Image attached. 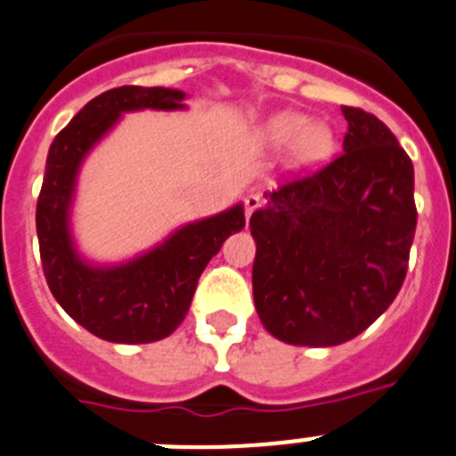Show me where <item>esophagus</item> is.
I'll return each instance as SVG.
<instances>
[{
    "label": "esophagus",
    "mask_w": 456,
    "mask_h": 456,
    "mask_svg": "<svg viewBox=\"0 0 456 456\" xmlns=\"http://www.w3.org/2000/svg\"><path fill=\"white\" fill-rule=\"evenodd\" d=\"M263 203L265 200L260 193H248L247 199H244V212H247V219L253 215V212H256V209L263 208Z\"/></svg>",
    "instance_id": "1"
}]
</instances>
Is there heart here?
<instances>
[{
  "instance_id": "heart-1",
  "label": "heart",
  "mask_w": 456,
  "mask_h": 456,
  "mask_svg": "<svg viewBox=\"0 0 456 456\" xmlns=\"http://www.w3.org/2000/svg\"><path fill=\"white\" fill-rule=\"evenodd\" d=\"M251 143L260 152L288 151L292 171H315L336 152V130L329 123L310 120L299 111H278L256 127Z\"/></svg>"
}]
</instances>
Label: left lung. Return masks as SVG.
<instances>
[{"label":"left lung","mask_w":456,"mask_h":456,"mask_svg":"<svg viewBox=\"0 0 456 456\" xmlns=\"http://www.w3.org/2000/svg\"><path fill=\"white\" fill-rule=\"evenodd\" d=\"M342 114L345 152L265 193L267 205L248 221L257 317L299 347L363 333L400 292L416 235L409 155L377 116L354 107Z\"/></svg>","instance_id":"8db88e82"}]
</instances>
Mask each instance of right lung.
<instances>
[{
    "label": "right lung",
    "mask_w": 456,
    "mask_h": 456,
    "mask_svg": "<svg viewBox=\"0 0 456 456\" xmlns=\"http://www.w3.org/2000/svg\"><path fill=\"white\" fill-rule=\"evenodd\" d=\"M178 88L120 86L93 98L52 141L36 205L40 260L54 299L93 336L143 345L171 336L187 315L199 278L225 240L244 228L241 203L189 221L151 251L95 265L77 251L70 228L77 175L88 152L127 111L187 109Z\"/></svg>",
    "instance_id": "add662e5"
}]
</instances>
